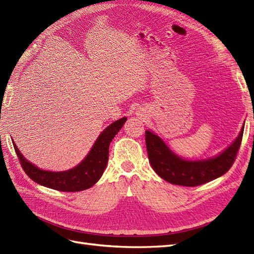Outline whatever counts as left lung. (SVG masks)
Here are the masks:
<instances>
[{"mask_svg": "<svg viewBox=\"0 0 254 254\" xmlns=\"http://www.w3.org/2000/svg\"><path fill=\"white\" fill-rule=\"evenodd\" d=\"M244 126L237 139L219 156L202 161H187L176 156L160 137L145 131L146 148L149 162L161 178L183 187H198L225 175L233 165L240 150Z\"/></svg>", "mask_w": 254, "mask_h": 254, "instance_id": "left-lung-1", "label": "left lung"}]
</instances>
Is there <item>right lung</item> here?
Here are the masks:
<instances>
[{
	"label": "right lung",
	"mask_w": 254,
	"mask_h": 254,
	"mask_svg": "<svg viewBox=\"0 0 254 254\" xmlns=\"http://www.w3.org/2000/svg\"><path fill=\"white\" fill-rule=\"evenodd\" d=\"M126 120V118H122L107 127L97 137L86 159L76 167L65 172L55 173L40 170L28 162L21 155L16 144L13 142L12 144L23 171L36 183L60 191H79L93 187L102 177L108 163L109 145Z\"/></svg>",
	"instance_id": "1"
}]
</instances>
